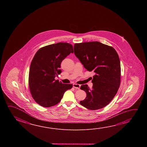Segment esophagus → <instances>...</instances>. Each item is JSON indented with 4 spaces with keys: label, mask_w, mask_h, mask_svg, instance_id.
<instances>
[{
    "label": "esophagus",
    "mask_w": 147,
    "mask_h": 147,
    "mask_svg": "<svg viewBox=\"0 0 147 147\" xmlns=\"http://www.w3.org/2000/svg\"><path fill=\"white\" fill-rule=\"evenodd\" d=\"M73 87H74V88H76V89H80V84H73Z\"/></svg>",
    "instance_id": "obj_1"
}]
</instances>
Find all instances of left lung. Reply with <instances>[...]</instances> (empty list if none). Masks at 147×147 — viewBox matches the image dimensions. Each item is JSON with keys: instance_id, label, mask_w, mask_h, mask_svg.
Here are the masks:
<instances>
[{"instance_id": "1", "label": "left lung", "mask_w": 147, "mask_h": 147, "mask_svg": "<svg viewBox=\"0 0 147 147\" xmlns=\"http://www.w3.org/2000/svg\"><path fill=\"white\" fill-rule=\"evenodd\" d=\"M74 52L84 67L95 74L91 89L87 84L81 86L87 97L80 104L91 110L103 108L112 101L120 86L118 54L112 47L98 41L75 43Z\"/></svg>"}]
</instances>
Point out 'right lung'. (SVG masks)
Masks as SVG:
<instances>
[{
  "label": "right lung",
  "instance_id": "right-lung-1",
  "mask_svg": "<svg viewBox=\"0 0 147 147\" xmlns=\"http://www.w3.org/2000/svg\"><path fill=\"white\" fill-rule=\"evenodd\" d=\"M71 53H73L71 44L58 42L42 47L35 54L30 67L29 87L33 98L40 106H55L72 88V84L55 80L61 72V61Z\"/></svg>",
  "mask_w": 147,
  "mask_h": 147
}]
</instances>
